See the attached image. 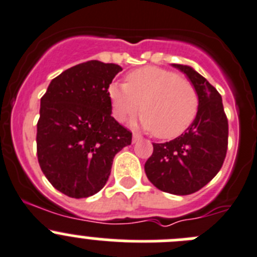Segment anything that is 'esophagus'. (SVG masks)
<instances>
[{
    "mask_svg": "<svg viewBox=\"0 0 257 257\" xmlns=\"http://www.w3.org/2000/svg\"><path fill=\"white\" fill-rule=\"evenodd\" d=\"M141 140H142V137H141L140 134H137V133H134V134H133V143L140 142Z\"/></svg>",
    "mask_w": 257,
    "mask_h": 257,
    "instance_id": "34e87169",
    "label": "esophagus"
}]
</instances>
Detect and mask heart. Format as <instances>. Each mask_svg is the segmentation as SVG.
<instances>
[{"instance_id":"heart-1","label":"heart","mask_w":257,"mask_h":257,"mask_svg":"<svg viewBox=\"0 0 257 257\" xmlns=\"http://www.w3.org/2000/svg\"><path fill=\"white\" fill-rule=\"evenodd\" d=\"M107 93L117 121L132 119L141 110L142 126L160 140L184 133L200 105L197 89L188 78L157 66L131 71L125 84L112 83Z\"/></svg>"}]
</instances>
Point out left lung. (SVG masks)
<instances>
[{"instance_id": "1", "label": "left lung", "mask_w": 257, "mask_h": 257, "mask_svg": "<svg viewBox=\"0 0 257 257\" xmlns=\"http://www.w3.org/2000/svg\"><path fill=\"white\" fill-rule=\"evenodd\" d=\"M173 66L195 84L200 100L198 111L182 136L165 143H154L145 172L160 191L184 196L200 191L223 166L228 150V119L215 87L189 66Z\"/></svg>"}]
</instances>
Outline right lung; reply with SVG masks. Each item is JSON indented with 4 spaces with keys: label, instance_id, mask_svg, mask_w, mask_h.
Instances as JSON below:
<instances>
[{
    "label": "right lung",
    "instance_id": "1",
    "mask_svg": "<svg viewBox=\"0 0 257 257\" xmlns=\"http://www.w3.org/2000/svg\"><path fill=\"white\" fill-rule=\"evenodd\" d=\"M121 68L92 60L62 71L41 98L37 156L57 191L73 198L103 188L132 132L111 116L107 89Z\"/></svg>",
    "mask_w": 257,
    "mask_h": 257
}]
</instances>
